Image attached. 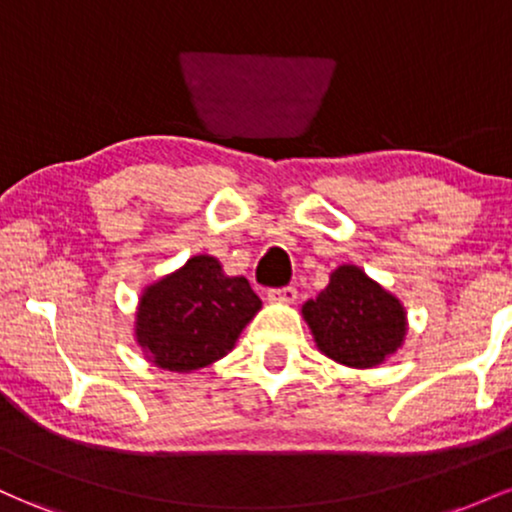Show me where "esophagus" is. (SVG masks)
I'll list each match as a JSON object with an SVG mask.
<instances>
[{"instance_id":"1","label":"esophagus","mask_w":512,"mask_h":512,"mask_svg":"<svg viewBox=\"0 0 512 512\" xmlns=\"http://www.w3.org/2000/svg\"><path fill=\"white\" fill-rule=\"evenodd\" d=\"M296 296H298V291L293 289V286H281V289L267 291V298L274 303H293L296 301Z\"/></svg>"}]
</instances>
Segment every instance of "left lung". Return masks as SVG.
<instances>
[{
    "label": "left lung",
    "mask_w": 512,
    "mask_h": 512,
    "mask_svg": "<svg viewBox=\"0 0 512 512\" xmlns=\"http://www.w3.org/2000/svg\"><path fill=\"white\" fill-rule=\"evenodd\" d=\"M317 349L351 368H373L395 354L407 334L402 303L354 264L334 269L320 296L303 305Z\"/></svg>",
    "instance_id": "left-lung-1"
}]
</instances>
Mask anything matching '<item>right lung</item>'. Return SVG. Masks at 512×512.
<instances>
[{
    "mask_svg": "<svg viewBox=\"0 0 512 512\" xmlns=\"http://www.w3.org/2000/svg\"><path fill=\"white\" fill-rule=\"evenodd\" d=\"M260 308L245 276L197 255L142 293L134 334L158 368L190 373L226 356Z\"/></svg>",
    "mask_w": 512,
    "mask_h": 512,
    "instance_id": "add662e5",
    "label": "right lung"
}]
</instances>
